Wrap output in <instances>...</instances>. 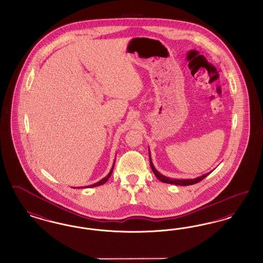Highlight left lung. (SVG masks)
<instances>
[{
    "mask_svg": "<svg viewBox=\"0 0 263 263\" xmlns=\"http://www.w3.org/2000/svg\"><path fill=\"white\" fill-rule=\"evenodd\" d=\"M149 158H150L151 168H152L153 173L155 174V175L157 176V178H158L159 180H161L162 182H164V183H170V184H175V185H182V186L192 185V184H195V183L199 182L203 178H205L207 175L211 174V172H210V173H207V174H205V175L198 176V177H196V178H186V179H185V178H182V179H179V178H171V177H167V176H165V175L160 174V173L156 170V167L154 166V163L152 162V159H151L150 149H149Z\"/></svg>",
    "mask_w": 263,
    "mask_h": 263,
    "instance_id": "1",
    "label": "left lung"
}]
</instances>
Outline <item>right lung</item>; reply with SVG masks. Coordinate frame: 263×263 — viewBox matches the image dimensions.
Returning a JSON list of instances; mask_svg holds the SVG:
<instances>
[{
  "mask_svg": "<svg viewBox=\"0 0 263 263\" xmlns=\"http://www.w3.org/2000/svg\"><path fill=\"white\" fill-rule=\"evenodd\" d=\"M114 163H115V160H114V162H113L112 167H111V170H110V172L108 173V175H106L105 177H103L102 179H100V181H98V182H96V183H93V184H90V185H88V186H84L83 188H87V187H96V186H100V185H102V184H104L107 180H108V178L110 177V175L112 174L113 172V167H114Z\"/></svg>",
  "mask_w": 263,
  "mask_h": 263,
  "instance_id": "add662e5",
  "label": "right lung"
}]
</instances>
